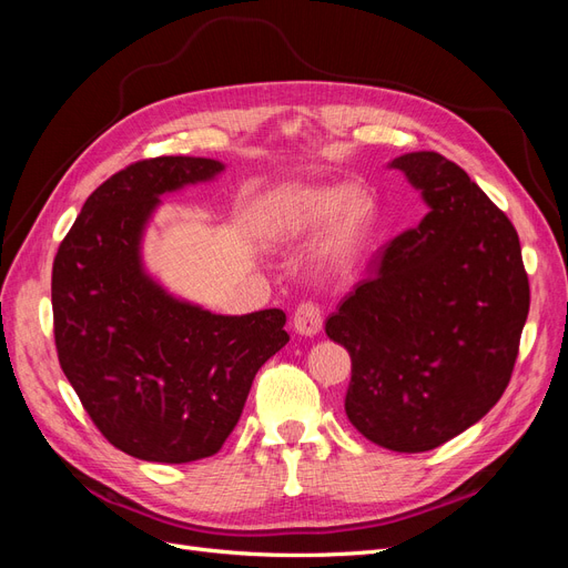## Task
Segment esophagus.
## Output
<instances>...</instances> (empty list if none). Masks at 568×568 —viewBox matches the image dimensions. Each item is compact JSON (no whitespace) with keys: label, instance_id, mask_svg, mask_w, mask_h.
<instances>
[{"label":"esophagus","instance_id":"obj_1","mask_svg":"<svg viewBox=\"0 0 568 568\" xmlns=\"http://www.w3.org/2000/svg\"><path fill=\"white\" fill-rule=\"evenodd\" d=\"M294 329L303 336H315L322 329V311L320 305L313 301H303L296 307V315H294Z\"/></svg>","mask_w":568,"mask_h":568}]
</instances>
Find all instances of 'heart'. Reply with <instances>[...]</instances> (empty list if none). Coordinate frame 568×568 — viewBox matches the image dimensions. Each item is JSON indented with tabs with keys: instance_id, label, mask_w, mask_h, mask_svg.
Instances as JSON below:
<instances>
[{
	"instance_id": "obj_1",
	"label": "heart",
	"mask_w": 568,
	"mask_h": 568,
	"mask_svg": "<svg viewBox=\"0 0 568 568\" xmlns=\"http://www.w3.org/2000/svg\"><path fill=\"white\" fill-rule=\"evenodd\" d=\"M369 217V201L353 194L348 186L294 184L265 201L261 230L270 244L284 246L326 225L322 255L332 263H343L363 244Z\"/></svg>"
}]
</instances>
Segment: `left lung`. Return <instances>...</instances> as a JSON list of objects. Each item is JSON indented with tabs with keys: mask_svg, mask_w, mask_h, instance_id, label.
Returning a JSON list of instances; mask_svg holds the SVG:
<instances>
[{
	"mask_svg": "<svg viewBox=\"0 0 568 568\" xmlns=\"http://www.w3.org/2000/svg\"><path fill=\"white\" fill-rule=\"evenodd\" d=\"M390 168L428 213L374 255L324 329L351 353V424L382 448L426 453L503 398L530 288L517 230L457 163L415 151Z\"/></svg>",
	"mask_w": 568,
	"mask_h": 568,
	"instance_id": "left-lung-1",
	"label": "left lung"
}]
</instances>
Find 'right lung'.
Listing matches in <instances>:
<instances>
[{"label":"right lung","instance_id":"add662e5","mask_svg":"<svg viewBox=\"0 0 568 568\" xmlns=\"http://www.w3.org/2000/svg\"><path fill=\"white\" fill-rule=\"evenodd\" d=\"M213 159L159 156L97 186L51 270L54 341L65 379L113 448L182 464L215 455L251 384L288 341L280 307L215 315L170 296L142 265L161 194L209 182Z\"/></svg>","mask_w":568,"mask_h":568}]
</instances>
